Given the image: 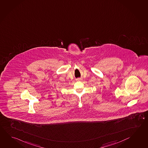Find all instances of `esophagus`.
I'll list each match as a JSON object with an SVG mask.
<instances>
[{
  "instance_id": "esophagus-1",
  "label": "esophagus",
  "mask_w": 148,
  "mask_h": 148,
  "mask_svg": "<svg viewBox=\"0 0 148 148\" xmlns=\"http://www.w3.org/2000/svg\"><path fill=\"white\" fill-rule=\"evenodd\" d=\"M77 80L79 81V80H80L81 79H77Z\"/></svg>"
}]
</instances>
